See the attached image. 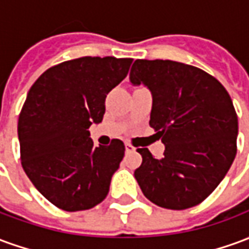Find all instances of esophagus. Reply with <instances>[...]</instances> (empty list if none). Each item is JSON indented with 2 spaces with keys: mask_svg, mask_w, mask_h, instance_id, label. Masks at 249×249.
I'll return each instance as SVG.
<instances>
[{
  "mask_svg": "<svg viewBox=\"0 0 249 249\" xmlns=\"http://www.w3.org/2000/svg\"><path fill=\"white\" fill-rule=\"evenodd\" d=\"M125 151L128 152V153H130V152H135L136 148L133 145H130V144H125Z\"/></svg>",
  "mask_w": 249,
  "mask_h": 249,
  "instance_id": "34e87169",
  "label": "esophagus"
}]
</instances>
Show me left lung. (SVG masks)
Returning a JSON list of instances; mask_svg holds the SVG:
<instances>
[{"instance_id": "left-lung-1", "label": "left lung", "mask_w": 249, "mask_h": 249, "mask_svg": "<svg viewBox=\"0 0 249 249\" xmlns=\"http://www.w3.org/2000/svg\"><path fill=\"white\" fill-rule=\"evenodd\" d=\"M129 80L152 93L149 125L165 145L148 148L135 178L148 200L167 209L197 205L224 178L236 156L237 116L225 88L196 66L171 60H136Z\"/></svg>"}]
</instances>
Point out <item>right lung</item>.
<instances>
[{
  "label": "right lung",
  "mask_w": 249,
  "mask_h": 249,
  "mask_svg": "<svg viewBox=\"0 0 249 249\" xmlns=\"http://www.w3.org/2000/svg\"><path fill=\"white\" fill-rule=\"evenodd\" d=\"M132 58L80 57L49 68L32 85L18 117L21 164L37 191L68 212L107 197L125 145H94L89 128L103 121L105 98Z\"/></svg>",
  "instance_id": "add662e5"
}]
</instances>
